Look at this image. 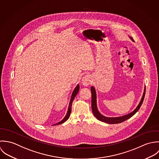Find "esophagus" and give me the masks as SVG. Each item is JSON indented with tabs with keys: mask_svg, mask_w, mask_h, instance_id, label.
Returning a JSON list of instances; mask_svg holds the SVG:
<instances>
[{
	"mask_svg": "<svg viewBox=\"0 0 159 159\" xmlns=\"http://www.w3.org/2000/svg\"><path fill=\"white\" fill-rule=\"evenodd\" d=\"M92 80L91 76L90 75H86L82 78V84L84 86H88L90 85Z\"/></svg>",
	"mask_w": 159,
	"mask_h": 159,
	"instance_id": "34e87169",
	"label": "esophagus"
}]
</instances>
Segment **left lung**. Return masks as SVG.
<instances>
[{"mask_svg":"<svg viewBox=\"0 0 159 159\" xmlns=\"http://www.w3.org/2000/svg\"><path fill=\"white\" fill-rule=\"evenodd\" d=\"M129 38L134 42L133 38L130 36H129ZM145 92H146V87H144V92L143 94V96L141 99L140 102H139L138 105L137 106V107L134 109V111H133L131 112L128 114L127 115L123 116H120V117H106L103 115H102L99 111H98V107H97V102H96V92L95 88L92 86L91 87V92H92V111L93 113V115L95 116L96 118L103 122L107 123V124H119L121 122H123L125 120H127V119H129L130 117H131L133 115H134L139 109L144 98V96H145Z\"/></svg>","mask_w":159,"mask_h":159,"instance_id":"obj_1","label":"left lung"}]
</instances>
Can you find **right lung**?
<instances>
[{
	"instance_id": "obj_1",
	"label": "right lung",
	"mask_w": 159,
	"mask_h": 159,
	"mask_svg": "<svg viewBox=\"0 0 159 159\" xmlns=\"http://www.w3.org/2000/svg\"><path fill=\"white\" fill-rule=\"evenodd\" d=\"M79 91V85L77 84V86L75 87V88L74 89L72 93V95L70 97V101H69V106H68V109H67V113H66V115L65 116V117H64L63 119L62 120H61L60 122H59L57 124H54L53 125H60V124H61L64 123V122H66L69 117L70 116V112H71V108H72V102L75 97V96L77 95L78 92Z\"/></svg>"
}]
</instances>
